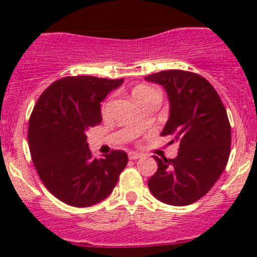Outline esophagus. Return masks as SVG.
<instances>
[{
    "label": "esophagus",
    "mask_w": 257,
    "mask_h": 257,
    "mask_svg": "<svg viewBox=\"0 0 257 257\" xmlns=\"http://www.w3.org/2000/svg\"><path fill=\"white\" fill-rule=\"evenodd\" d=\"M128 157H129V159L136 160V159H139V158L142 157V154H141V153H138V152H129Z\"/></svg>",
    "instance_id": "esophagus-1"
}]
</instances>
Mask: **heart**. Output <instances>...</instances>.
Returning a JSON list of instances; mask_svg holds the SVG:
<instances>
[{
	"instance_id": "heart-1",
	"label": "heart",
	"mask_w": 257,
	"mask_h": 257,
	"mask_svg": "<svg viewBox=\"0 0 257 257\" xmlns=\"http://www.w3.org/2000/svg\"><path fill=\"white\" fill-rule=\"evenodd\" d=\"M150 92H154V90H152L150 88L148 87H137L136 89L133 90V98L138 97V95H143V94H147V93H150Z\"/></svg>"
}]
</instances>
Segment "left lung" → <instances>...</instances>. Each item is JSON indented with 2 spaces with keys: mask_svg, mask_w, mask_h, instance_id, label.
Listing matches in <instances>:
<instances>
[{
  "mask_svg": "<svg viewBox=\"0 0 257 257\" xmlns=\"http://www.w3.org/2000/svg\"><path fill=\"white\" fill-rule=\"evenodd\" d=\"M167 90L169 119L162 136L178 143L174 159L155 157L158 170L148 186L158 200L174 206L190 205L203 198L227 164L231 129L219 94L204 77L170 69L145 77Z\"/></svg>",
  "mask_w": 257,
  "mask_h": 257,
  "instance_id": "left-lung-1",
  "label": "left lung"
}]
</instances>
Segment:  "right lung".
<instances>
[{
	"instance_id": "right-lung-1",
	"label": "right lung",
	"mask_w": 257,
	"mask_h": 257,
	"mask_svg": "<svg viewBox=\"0 0 257 257\" xmlns=\"http://www.w3.org/2000/svg\"><path fill=\"white\" fill-rule=\"evenodd\" d=\"M124 79L64 77L41 94L31 114L28 144L46 188L71 206L87 208L110 195L128 163L123 150L97 159L87 131L102 121L100 102Z\"/></svg>"
}]
</instances>
